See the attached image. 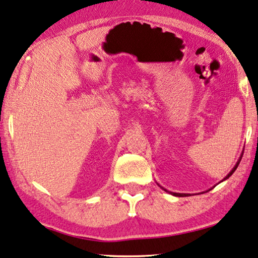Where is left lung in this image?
<instances>
[{
	"label": "left lung",
	"instance_id": "left-lung-1",
	"mask_svg": "<svg viewBox=\"0 0 258 258\" xmlns=\"http://www.w3.org/2000/svg\"><path fill=\"white\" fill-rule=\"evenodd\" d=\"M241 158H242V157H239V160L237 161V163H236V164H235V167H234V168H232V170H231L230 172H229V174H228L227 176H225V178H224V179H227V178H229V177H230V176H231L232 174H234V171H235V170H236V169H237V167H238L239 162H241ZM161 188H162V186H161ZM162 189H163V190H164V191H167V192H169V194H171V195H174V196H178V197H183V196H188V194H178V192H171V191H168V190H167V189H164V188H162Z\"/></svg>",
	"mask_w": 258,
	"mask_h": 258
}]
</instances>
